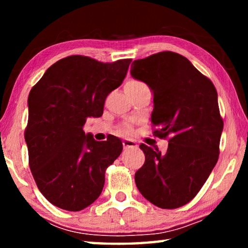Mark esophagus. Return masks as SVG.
I'll list each match as a JSON object with an SVG mask.
<instances>
[{
	"label": "esophagus",
	"instance_id": "esophagus-1",
	"mask_svg": "<svg viewBox=\"0 0 248 248\" xmlns=\"http://www.w3.org/2000/svg\"><path fill=\"white\" fill-rule=\"evenodd\" d=\"M123 145H124V150H128V149H132V148H137L138 144L137 142L134 140L131 139H125L123 141Z\"/></svg>",
	"mask_w": 248,
	"mask_h": 248
}]
</instances>
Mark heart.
Instances as JSON below:
<instances>
[{
  "instance_id": "heart-1",
  "label": "heart",
  "mask_w": 248,
  "mask_h": 248,
  "mask_svg": "<svg viewBox=\"0 0 248 248\" xmlns=\"http://www.w3.org/2000/svg\"><path fill=\"white\" fill-rule=\"evenodd\" d=\"M143 85H145L143 82L138 81V79H130V81L127 84H125V89H127V87H131V89H132V87H139V86H143ZM127 132H128L127 128L120 129V133L125 134Z\"/></svg>"
}]
</instances>
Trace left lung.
I'll use <instances>...</instances> for the list:
<instances>
[{
	"label": "left lung",
	"mask_w": 248,
	"mask_h": 248,
	"mask_svg": "<svg viewBox=\"0 0 248 248\" xmlns=\"http://www.w3.org/2000/svg\"><path fill=\"white\" fill-rule=\"evenodd\" d=\"M132 77L153 92L154 136L169 138L165 154L145 144V162L134 176L146 200L162 209L189 202L203 186L220 153L223 119L213 83L187 58L171 51L134 60Z\"/></svg>",
	"instance_id": "left-lung-1"
}]
</instances>
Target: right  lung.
<instances>
[{
	"label": "right lung",
	"instance_id": "obj_1",
	"mask_svg": "<svg viewBox=\"0 0 248 248\" xmlns=\"http://www.w3.org/2000/svg\"><path fill=\"white\" fill-rule=\"evenodd\" d=\"M131 59L104 63L85 56L61 59L28 96L25 141L37 187L49 202L81 211L102 194L105 173L123 151L117 137L85 134L89 117H100L105 99L121 85Z\"/></svg>",
	"mask_w": 248,
	"mask_h": 248
}]
</instances>
